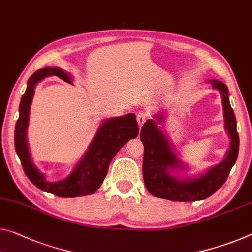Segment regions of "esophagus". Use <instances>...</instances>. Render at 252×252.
<instances>
[{
  "label": "esophagus",
  "mask_w": 252,
  "mask_h": 252,
  "mask_svg": "<svg viewBox=\"0 0 252 252\" xmlns=\"http://www.w3.org/2000/svg\"><path fill=\"white\" fill-rule=\"evenodd\" d=\"M149 118V114L145 113V111H139V113L137 114V123L139 127L143 126V124H144L146 122V119Z\"/></svg>",
  "instance_id": "obj_1"
}]
</instances>
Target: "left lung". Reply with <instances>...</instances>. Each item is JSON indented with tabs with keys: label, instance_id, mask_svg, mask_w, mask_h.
<instances>
[{
	"label": "left lung",
	"instance_id": "obj_1",
	"mask_svg": "<svg viewBox=\"0 0 252 252\" xmlns=\"http://www.w3.org/2000/svg\"><path fill=\"white\" fill-rule=\"evenodd\" d=\"M212 87L222 94L224 113V128L230 136V149L220 163L213 166L203 175L196 178L180 179L171 173V170L185 168V164L172 151L171 144L158 123H163V115L154 116L156 119H148L141 130V141L144 145L143 158V177L149 192L158 198L177 202H196L212 196L225 183L232 166L237 161L239 153V135L237 119L231 108L229 90L223 82L211 80Z\"/></svg>",
	"mask_w": 252,
	"mask_h": 252
}]
</instances>
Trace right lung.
<instances>
[{"label":"right lung","mask_w":252,"mask_h":252,"mask_svg":"<svg viewBox=\"0 0 252 252\" xmlns=\"http://www.w3.org/2000/svg\"><path fill=\"white\" fill-rule=\"evenodd\" d=\"M50 75H56L65 82L72 83L71 75L59 67L40 68L29 77L26 92L23 94L19 106V119L15 124V152L20 158L26 176L40 190L67 198L91 195L98 190L103 183L110 162L118 151L125 145V143L138 135L136 116L127 114L122 117L108 118L103 121L87 152L77 162L73 171L62 181L49 183L46 180L45 175H42L32 163L26 134L34 88L38 82Z\"/></svg>","instance_id":"add662e5"}]
</instances>
